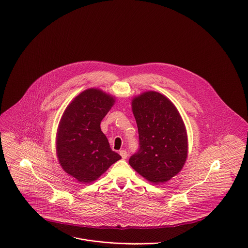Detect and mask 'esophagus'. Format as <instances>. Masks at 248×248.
<instances>
[{"label": "esophagus", "mask_w": 248, "mask_h": 248, "mask_svg": "<svg viewBox=\"0 0 248 248\" xmlns=\"http://www.w3.org/2000/svg\"><path fill=\"white\" fill-rule=\"evenodd\" d=\"M119 154H120V155H121V157H122L123 159H126L127 156H128V154H127V152H126L125 150H121V151L119 152Z\"/></svg>", "instance_id": "obj_1"}]
</instances>
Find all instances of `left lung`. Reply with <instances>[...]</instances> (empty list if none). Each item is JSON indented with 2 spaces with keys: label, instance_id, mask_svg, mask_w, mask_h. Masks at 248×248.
<instances>
[{
  "label": "left lung",
  "instance_id": "obj_1",
  "mask_svg": "<svg viewBox=\"0 0 248 248\" xmlns=\"http://www.w3.org/2000/svg\"><path fill=\"white\" fill-rule=\"evenodd\" d=\"M131 103L140 148L129 163L151 183H165L182 170L188 156L183 119L174 103L155 91L134 96Z\"/></svg>",
  "mask_w": 248,
  "mask_h": 248
}]
</instances>
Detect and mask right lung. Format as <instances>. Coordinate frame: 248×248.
Listing matches in <instances>:
<instances>
[{
	"label": "right lung",
	"instance_id": "right-lung-1",
	"mask_svg": "<svg viewBox=\"0 0 248 248\" xmlns=\"http://www.w3.org/2000/svg\"><path fill=\"white\" fill-rule=\"evenodd\" d=\"M115 99L100 89L90 88L75 96L63 112L55 139L56 156L62 169L79 183L95 181L121 158L100 128Z\"/></svg>",
	"mask_w": 248,
	"mask_h": 248
}]
</instances>
